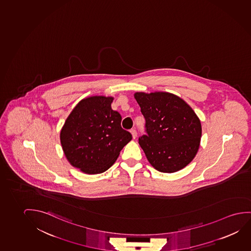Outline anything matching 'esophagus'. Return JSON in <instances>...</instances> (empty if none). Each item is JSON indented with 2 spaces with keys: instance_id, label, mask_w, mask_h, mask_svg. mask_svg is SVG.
Instances as JSON below:
<instances>
[{
  "instance_id": "esophagus-1",
  "label": "esophagus",
  "mask_w": 251,
  "mask_h": 251,
  "mask_svg": "<svg viewBox=\"0 0 251 251\" xmlns=\"http://www.w3.org/2000/svg\"><path fill=\"white\" fill-rule=\"evenodd\" d=\"M130 133L133 139L136 138V136H137V133H136V130H135V128H134V129H131Z\"/></svg>"
}]
</instances>
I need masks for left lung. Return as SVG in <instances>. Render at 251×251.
Masks as SVG:
<instances>
[{
  "mask_svg": "<svg viewBox=\"0 0 251 251\" xmlns=\"http://www.w3.org/2000/svg\"><path fill=\"white\" fill-rule=\"evenodd\" d=\"M148 135L139 144L153 167L161 173L181 170L196 156L202 127L189 104L169 92H135Z\"/></svg>",
  "mask_w": 251,
  "mask_h": 251,
  "instance_id": "obj_1",
  "label": "left lung"
}]
</instances>
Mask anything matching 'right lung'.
I'll list each match as a JSON object with an SVG mask.
<instances>
[{
    "label": "right lung",
    "mask_w": 251,
    "mask_h": 251,
    "mask_svg": "<svg viewBox=\"0 0 251 251\" xmlns=\"http://www.w3.org/2000/svg\"><path fill=\"white\" fill-rule=\"evenodd\" d=\"M114 98L92 96L80 101L60 131L62 149L69 163L87 175L102 174L115 163L132 140L111 109Z\"/></svg>",
    "instance_id": "1"
}]
</instances>
